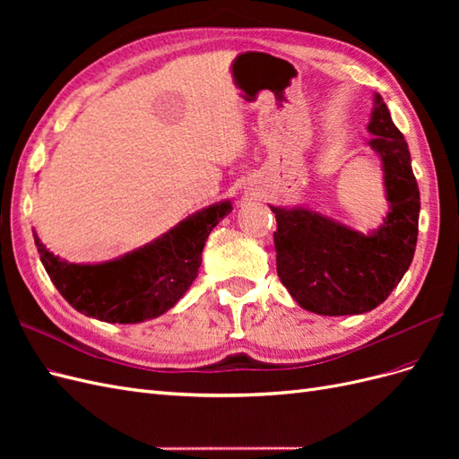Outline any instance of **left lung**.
Listing matches in <instances>:
<instances>
[{"mask_svg":"<svg viewBox=\"0 0 459 459\" xmlns=\"http://www.w3.org/2000/svg\"><path fill=\"white\" fill-rule=\"evenodd\" d=\"M383 170L388 212L381 226L358 231L307 204L273 206L277 275L299 307L319 316L377 308L413 260L420 224V187L410 149L379 93L368 124Z\"/></svg>","mask_w":459,"mask_h":459,"instance_id":"obj_1","label":"left lung"}]
</instances>
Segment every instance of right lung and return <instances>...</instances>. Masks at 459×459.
<instances>
[{"instance_id":"right-lung-1","label":"right lung","mask_w":459,"mask_h":459,"mask_svg":"<svg viewBox=\"0 0 459 459\" xmlns=\"http://www.w3.org/2000/svg\"><path fill=\"white\" fill-rule=\"evenodd\" d=\"M231 211L230 199L204 206L135 251L95 264L53 255L36 231L34 243L53 285L74 310L107 324H142L169 312L187 293L206 238Z\"/></svg>"}]
</instances>
